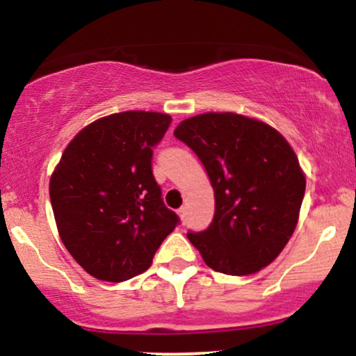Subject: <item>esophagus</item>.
<instances>
[{
    "label": "esophagus",
    "mask_w": 356,
    "mask_h": 356,
    "mask_svg": "<svg viewBox=\"0 0 356 356\" xmlns=\"http://www.w3.org/2000/svg\"><path fill=\"white\" fill-rule=\"evenodd\" d=\"M179 214H181L182 220H186L187 219V206H182L181 209H179Z\"/></svg>",
    "instance_id": "34e87169"
}]
</instances>
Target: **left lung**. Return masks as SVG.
Here are the masks:
<instances>
[{
    "mask_svg": "<svg viewBox=\"0 0 356 356\" xmlns=\"http://www.w3.org/2000/svg\"><path fill=\"white\" fill-rule=\"evenodd\" d=\"M211 179L209 227L187 238L214 271L244 276L275 261L295 231L306 181L280 132L238 113H202L174 130Z\"/></svg>",
    "mask_w": 356,
    "mask_h": 356,
    "instance_id": "obj_1",
    "label": "left lung"
}]
</instances>
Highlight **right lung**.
<instances>
[{
	"mask_svg": "<svg viewBox=\"0 0 356 356\" xmlns=\"http://www.w3.org/2000/svg\"><path fill=\"white\" fill-rule=\"evenodd\" d=\"M170 122L142 110L100 118L68 144L51 175L60 238L97 280L120 283L142 275L181 222L152 174L154 147Z\"/></svg>",
	"mask_w": 356,
	"mask_h": 356,
	"instance_id": "obj_1",
	"label": "right lung"
}]
</instances>
